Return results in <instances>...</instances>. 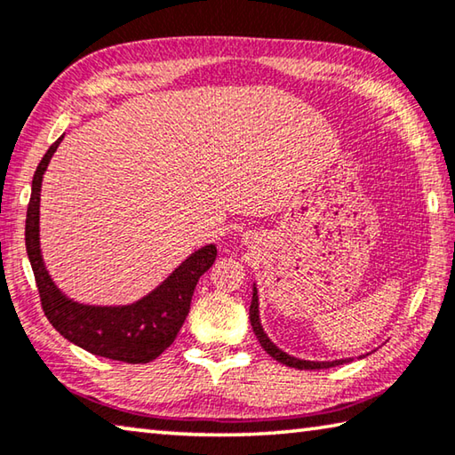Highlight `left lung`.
Listing matches in <instances>:
<instances>
[{
	"mask_svg": "<svg viewBox=\"0 0 455 455\" xmlns=\"http://www.w3.org/2000/svg\"><path fill=\"white\" fill-rule=\"evenodd\" d=\"M249 319H251L252 331H255V335L259 339L260 347H263L268 353V355L279 361V363H283V365L295 367V369H327V367H335V365L347 363V359H341V361H305V359H297V357L287 355V353L281 351L275 343H271V339L265 335V331H263V327H260V321H259L257 287L252 289V301H251V309H249Z\"/></svg>",
	"mask_w": 455,
	"mask_h": 455,
	"instance_id": "1",
	"label": "left lung"
}]
</instances>
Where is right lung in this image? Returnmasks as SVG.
Segmentation results:
<instances>
[{"label": "right lung", "instance_id": "1", "mask_svg": "<svg viewBox=\"0 0 455 455\" xmlns=\"http://www.w3.org/2000/svg\"><path fill=\"white\" fill-rule=\"evenodd\" d=\"M61 138L50 146L36 168L26 217V249L40 291L42 309L53 329L78 347L124 363H150L171 347L179 335L190 311L196 283L217 259V246L206 244L192 252L160 287L132 305L94 307L68 299L45 271L40 251L42 179Z\"/></svg>", "mask_w": 455, "mask_h": 455}]
</instances>
